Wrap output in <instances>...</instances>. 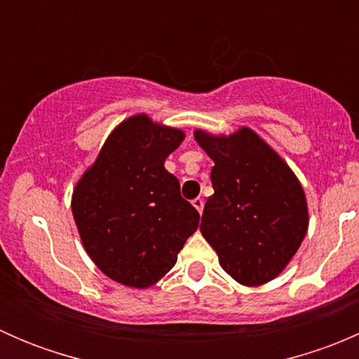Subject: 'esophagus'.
Here are the masks:
<instances>
[{"mask_svg":"<svg viewBox=\"0 0 359 359\" xmlns=\"http://www.w3.org/2000/svg\"><path fill=\"white\" fill-rule=\"evenodd\" d=\"M193 205H194V208L198 210V212H203V206H205V201H203V198H194L193 200Z\"/></svg>","mask_w":359,"mask_h":359,"instance_id":"obj_1","label":"esophagus"}]
</instances>
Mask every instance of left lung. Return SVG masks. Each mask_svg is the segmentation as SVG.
Wrapping results in <instances>:
<instances>
[{"label": "left lung", "mask_w": 359, "mask_h": 359, "mask_svg": "<svg viewBox=\"0 0 359 359\" xmlns=\"http://www.w3.org/2000/svg\"><path fill=\"white\" fill-rule=\"evenodd\" d=\"M194 139L215 163V193L203 210L201 234L238 283L259 287L274 280L307 233L302 186L250 128L229 137L196 130Z\"/></svg>", "instance_id": "left-lung-1"}]
</instances>
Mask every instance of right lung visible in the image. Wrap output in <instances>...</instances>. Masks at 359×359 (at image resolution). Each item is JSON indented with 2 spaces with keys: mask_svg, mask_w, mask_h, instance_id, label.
Masks as SVG:
<instances>
[{
  "mask_svg": "<svg viewBox=\"0 0 359 359\" xmlns=\"http://www.w3.org/2000/svg\"><path fill=\"white\" fill-rule=\"evenodd\" d=\"M182 140L180 130L132 116L116 126L74 187L72 215L83 247L106 276L126 287L161 280L198 229L200 213L165 168Z\"/></svg>",
  "mask_w": 359,
  "mask_h": 359,
  "instance_id": "obj_1",
  "label": "right lung"
}]
</instances>
